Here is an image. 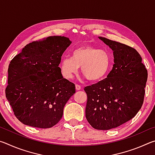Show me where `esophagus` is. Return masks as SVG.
Instances as JSON below:
<instances>
[{"label": "esophagus", "mask_w": 155, "mask_h": 155, "mask_svg": "<svg viewBox=\"0 0 155 155\" xmlns=\"http://www.w3.org/2000/svg\"><path fill=\"white\" fill-rule=\"evenodd\" d=\"M75 87H76V90H80L81 89V86L78 85H76Z\"/></svg>", "instance_id": "obj_1"}]
</instances>
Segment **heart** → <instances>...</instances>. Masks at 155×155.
I'll use <instances>...</instances> for the list:
<instances>
[{
  "instance_id": "b5f03b06",
  "label": "heart",
  "mask_w": 155,
  "mask_h": 155,
  "mask_svg": "<svg viewBox=\"0 0 155 155\" xmlns=\"http://www.w3.org/2000/svg\"><path fill=\"white\" fill-rule=\"evenodd\" d=\"M111 57L108 52L91 46L78 47L73 50L71 57H63L60 64L61 75L70 79L77 74L78 68L87 80L101 81L109 72Z\"/></svg>"
}]
</instances>
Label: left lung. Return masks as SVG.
Segmentation results:
<instances>
[{
	"label": "left lung",
	"mask_w": 155,
	"mask_h": 155,
	"mask_svg": "<svg viewBox=\"0 0 155 155\" xmlns=\"http://www.w3.org/2000/svg\"><path fill=\"white\" fill-rule=\"evenodd\" d=\"M114 51V64L106 78L85 87V117L93 128L109 130L135 116L142 106L148 72L132 47L98 37Z\"/></svg>",
	"instance_id": "obj_1"
}]
</instances>
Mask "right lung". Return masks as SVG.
Returning <instances> with one entry per match:
<instances>
[{"label": "right lung", "mask_w": 155, "mask_h": 155, "mask_svg": "<svg viewBox=\"0 0 155 155\" xmlns=\"http://www.w3.org/2000/svg\"><path fill=\"white\" fill-rule=\"evenodd\" d=\"M71 43L66 37L50 36L26 45L10 62L5 94L22 124L47 128L61 119L65 104L76 91L59 67Z\"/></svg>", "instance_id": "right-lung-1"}]
</instances>
